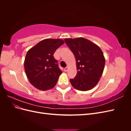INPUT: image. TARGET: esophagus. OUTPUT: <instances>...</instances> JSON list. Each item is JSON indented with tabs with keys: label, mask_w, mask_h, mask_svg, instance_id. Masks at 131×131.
<instances>
[{
	"label": "esophagus",
	"mask_w": 131,
	"mask_h": 131,
	"mask_svg": "<svg viewBox=\"0 0 131 131\" xmlns=\"http://www.w3.org/2000/svg\"><path fill=\"white\" fill-rule=\"evenodd\" d=\"M68 67H66V68H65L64 69V71L65 72H67V71H68Z\"/></svg>",
	"instance_id": "esophagus-1"
}]
</instances>
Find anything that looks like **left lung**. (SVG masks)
<instances>
[{"label": "left lung", "instance_id": "8db88e82", "mask_svg": "<svg viewBox=\"0 0 131 131\" xmlns=\"http://www.w3.org/2000/svg\"><path fill=\"white\" fill-rule=\"evenodd\" d=\"M67 45L74 54L78 73L70 79L75 89L88 91L96 86L103 72L105 58L100 47L84 38L65 39Z\"/></svg>", "mask_w": 131, "mask_h": 131}]
</instances>
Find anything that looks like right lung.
I'll use <instances>...</instances> for the list:
<instances>
[{
    "label": "right lung",
    "mask_w": 131,
    "mask_h": 131,
    "mask_svg": "<svg viewBox=\"0 0 131 131\" xmlns=\"http://www.w3.org/2000/svg\"><path fill=\"white\" fill-rule=\"evenodd\" d=\"M64 43L60 39L41 40L28 51L25 60V70L30 84L40 90L54 88L62 72L54 52Z\"/></svg>",
    "instance_id": "add662e5"
}]
</instances>
